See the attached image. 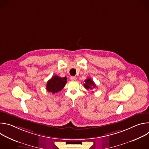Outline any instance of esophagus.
Here are the masks:
<instances>
[{
  "label": "esophagus",
  "mask_w": 149,
  "mask_h": 149,
  "mask_svg": "<svg viewBox=\"0 0 149 149\" xmlns=\"http://www.w3.org/2000/svg\"><path fill=\"white\" fill-rule=\"evenodd\" d=\"M70 79L72 80V81H75L77 79V77H75V76H72V77H70Z\"/></svg>",
  "instance_id": "esophagus-1"
}]
</instances>
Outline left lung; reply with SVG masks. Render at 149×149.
<instances>
[{"mask_svg": "<svg viewBox=\"0 0 149 149\" xmlns=\"http://www.w3.org/2000/svg\"><path fill=\"white\" fill-rule=\"evenodd\" d=\"M85 84H84V86L86 89H93L96 87V85L94 82V81L90 78H87L84 81Z\"/></svg>", "mask_w": 149, "mask_h": 149, "instance_id": "left-lung-1", "label": "left lung"}]
</instances>
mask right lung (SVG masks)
Masks as SVG:
<instances>
[{"label": "right lung", "mask_w": 149, "mask_h": 149, "mask_svg": "<svg viewBox=\"0 0 149 149\" xmlns=\"http://www.w3.org/2000/svg\"><path fill=\"white\" fill-rule=\"evenodd\" d=\"M67 82V77L61 78L57 75L53 76L47 84V90L53 94L62 90Z\"/></svg>", "instance_id": "right-lung-1"}]
</instances>
